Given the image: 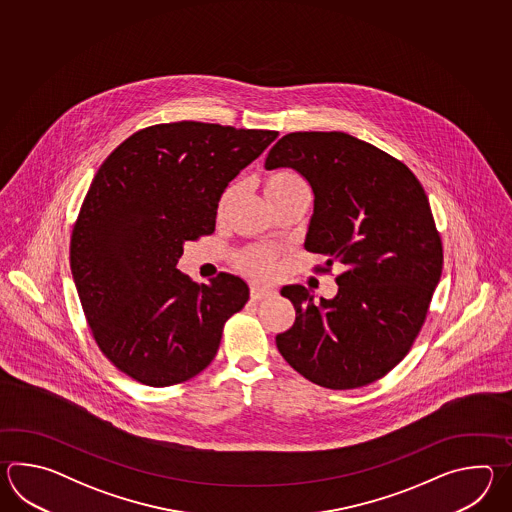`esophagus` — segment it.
Returning a JSON list of instances; mask_svg holds the SVG:
<instances>
[{"label": "esophagus", "mask_w": 512, "mask_h": 512, "mask_svg": "<svg viewBox=\"0 0 512 512\" xmlns=\"http://www.w3.org/2000/svg\"><path fill=\"white\" fill-rule=\"evenodd\" d=\"M272 296H276V291L272 287H265V285H252L251 287L252 300H265Z\"/></svg>", "instance_id": "34e87169"}]
</instances>
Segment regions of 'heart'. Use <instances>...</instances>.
<instances>
[{"mask_svg": "<svg viewBox=\"0 0 512 512\" xmlns=\"http://www.w3.org/2000/svg\"><path fill=\"white\" fill-rule=\"evenodd\" d=\"M236 190H238V185L229 186L219 197V218L225 214V210L229 207ZM296 190H307V185H305L304 177L296 174L294 170H276V172L267 175V179H265V196L271 203L280 199V197L291 194V192H296ZM236 263L243 271L251 272L252 276L265 278L274 271L276 252L267 249V247H247L238 254Z\"/></svg>", "mask_w": 512, "mask_h": 512, "instance_id": "obj_1", "label": "heart"}]
</instances>
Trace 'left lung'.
I'll use <instances>...</instances> for the list:
<instances>
[{
	"label": "left lung",
	"mask_w": 512,
	"mask_h": 512,
	"mask_svg": "<svg viewBox=\"0 0 512 512\" xmlns=\"http://www.w3.org/2000/svg\"><path fill=\"white\" fill-rule=\"evenodd\" d=\"M313 188L304 247L338 263V293L320 298L285 285L296 309L276 346L291 368L329 390L384 377L412 348L443 269V247L425 190L406 164L342 131H296L265 159Z\"/></svg>",
	"instance_id": "1"
}]
</instances>
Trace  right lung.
<instances>
[{
    "mask_svg": "<svg viewBox=\"0 0 512 512\" xmlns=\"http://www.w3.org/2000/svg\"><path fill=\"white\" fill-rule=\"evenodd\" d=\"M278 131L194 120L133 133L98 168L71 236V272L100 351L146 386L205 370L249 285L219 272L197 285L177 269L186 241L216 229L230 181Z\"/></svg>",
    "mask_w": 512,
    "mask_h": 512,
    "instance_id": "add662e5",
    "label": "right lung"
}]
</instances>
